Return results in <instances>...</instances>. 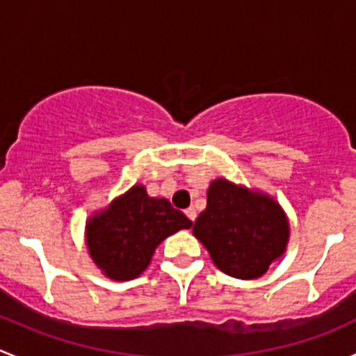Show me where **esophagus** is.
I'll return each instance as SVG.
<instances>
[{
    "label": "esophagus",
    "mask_w": 356,
    "mask_h": 356,
    "mask_svg": "<svg viewBox=\"0 0 356 356\" xmlns=\"http://www.w3.org/2000/svg\"><path fill=\"white\" fill-rule=\"evenodd\" d=\"M184 213L188 215V218H189V220H191V222L196 220V210H195V208H193V207H189L188 210L184 211Z\"/></svg>",
    "instance_id": "esophagus-1"
}]
</instances>
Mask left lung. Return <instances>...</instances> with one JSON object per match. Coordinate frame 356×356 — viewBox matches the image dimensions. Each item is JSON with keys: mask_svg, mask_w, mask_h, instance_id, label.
<instances>
[{"mask_svg": "<svg viewBox=\"0 0 356 356\" xmlns=\"http://www.w3.org/2000/svg\"><path fill=\"white\" fill-rule=\"evenodd\" d=\"M193 234L208 250L213 264L236 279H257L282 257L289 239L284 210L270 196L215 179L207 193V208Z\"/></svg>", "mask_w": 356, "mask_h": 356, "instance_id": "left-lung-1", "label": "left lung"}]
</instances>
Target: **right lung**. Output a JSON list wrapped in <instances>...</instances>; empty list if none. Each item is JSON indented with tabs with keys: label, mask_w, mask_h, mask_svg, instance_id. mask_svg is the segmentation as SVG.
Returning a JSON list of instances; mask_svg holds the SVG:
<instances>
[{
	"label": "right lung",
	"mask_w": 356,
	"mask_h": 356,
	"mask_svg": "<svg viewBox=\"0 0 356 356\" xmlns=\"http://www.w3.org/2000/svg\"><path fill=\"white\" fill-rule=\"evenodd\" d=\"M193 222L165 198H149L145 186H132L86 224L92 261L115 281L136 279L146 270L156 246Z\"/></svg>",
	"instance_id": "1"
}]
</instances>
